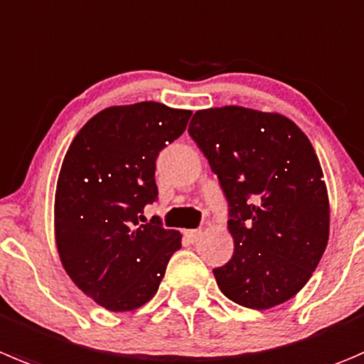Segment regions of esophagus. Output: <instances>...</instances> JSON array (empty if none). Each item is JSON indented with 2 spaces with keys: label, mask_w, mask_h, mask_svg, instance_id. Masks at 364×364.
Instances as JSON below:
<instances>
[{
  "label": "esophagus",
  "mask_w": 364,
  "mask_h": 364,
  "mask_svg": "<svg viewBox=\"0 0 364 364\" xmlns=\"http://www.w3.org/2000/svg\"><path fill=\"white\" fill-rule=\"evenodd\" d=\"M185 236L193 243L203 236V231H200V229H188V231H185Z\"/></svg>",
  "instance_id": "esophagus-1"
}]
</instances>
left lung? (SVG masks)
Returning <instances> with one entry per match:
<instances>
[{
    "label": "left lung",
    "mask_w": 364,
    "mask_h": 364,
    "mask_svg": "<svg viewBox=\"0 0 364 364\" xmlns=\"http://www.w3.org/2000/svg\"><path fill=\"white\" fill-rule=\"evenodd\" d=\"M188 133L228 199L235 252L213 268L229 301L268 309L297 295L329 240V197L308 136L281 114L199 110Z\"/></svg>",
    "instance_id": "1"
}]
</instances>
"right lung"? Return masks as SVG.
<instances>
[{"label":"right lung","mask_w":364,"mask_h":364,"mask_svg":"<svg viewBox=\"0 0 364 364\" xmlns=\"http://www.w3.org/2000/svg\"><path fill=\"white\" fill-rule=\"evenodd\" d=\"M190 110L154 101L105 108L77 132L55 196V238L73 283L108 311L149 302L181 235L160 218L139 224L158 199L156 158L186 129Z\"/></svg>","instance_id":"add662e5"}]
</instances>
